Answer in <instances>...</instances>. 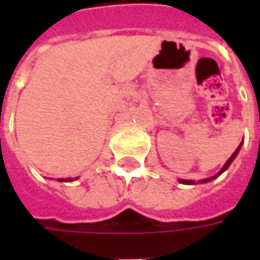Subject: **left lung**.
<instances>
[{
  "instance_id": "8db88e82",
  "label": "left lung",
  "mask_w": 260,
  "mask_h": 260,
  "mask_svg": "<svg viewBox=\"0 0 260 260\" xmlns=\"http://www.w3.org/2000/svg\"><path fill=\"white\" fill-rule=\"evenodd\" d=\"M240 147H242V143L239 145V147H237V149L235 150V153L229 157V160L225 162L224 166H223V168H221V169H220V171H218V172H217L214 176H211V178H207V179H201V181H198V184H205V182H210V181H213V179H215V178H218V176L223 174V172H225V171L229 169V166L232 165V162H233V160L236 159V156L239 155V152H240ZM179 182H181V184H185V185H195V181H188V179H179Z\"/></svg>"
}]
</instances>
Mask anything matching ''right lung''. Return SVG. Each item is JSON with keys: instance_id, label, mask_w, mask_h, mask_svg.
Masks as SVG:
<instances>
[{"instance_id": "add662e5", "label": "right lung", "mask_w": 260, "mask_h": 260, "mask_svg": "<svg viewBox=\"0 0 260 260\" xmlns=\"http://www.w3.org/2000/svg\"><path fill=\"white\" fill-rule=\"evenodd\" d=\"M57 181H62V182H63V181H65V182H71V181H72V178H68V179H57Z\"/></svg>"}]
</instances>
